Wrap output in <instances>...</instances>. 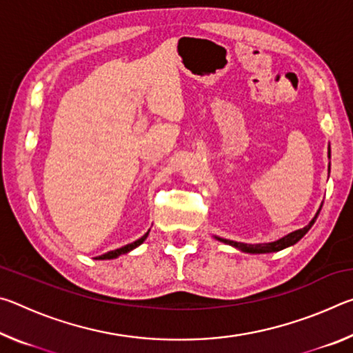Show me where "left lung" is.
<instances>
[{
    "label": "left lung",
    "mask_w": 353,
    "mask_h": 353,
    "mask_svg": "<svg viewBox=\"0 0 353 353\" xmlns=\"http://www.w3.org/2000/svg\"><path fill=\"white\" fill-rule=\"evenodd\" d=\"M328 159H330V145H328ZM328 174H330V163H328ZM321 207H319V210L316 212L313 219L310 221V223L305 227H302V229L291 232V234L285 235L282 238H279V240L272 241V243L248 244V243H238V241L225 240V238H221V236H214V238H216L218 241L224 243V244H229V246L235 248L238 250H241V252H246V254H271V252H279V250L290 248V246H292V244H296L299 240H301V238H303V235H305L307 232L312 229V225L314 224V221H316V218H318V214L321 212Z\"/></svg>",
    "instance_id": "1"
}]
</instances>
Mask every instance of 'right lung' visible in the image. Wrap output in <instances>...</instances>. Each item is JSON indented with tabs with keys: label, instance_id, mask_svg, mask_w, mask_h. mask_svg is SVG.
<instances>
[{
	"label": "right lung",
	"instance_id": "1",
	"mask_svg": "<svg viewBox=\"0 0 353 353\" xmlns=\"http://www.w3.org/2000/svg\"><path fill=\"white\" fill-rule=\"evenodd\" d=\"M151 230V229H149ZM149 230L146 232L145 235H143L141 238H139V240L137 241H134V243H129V244H126V246H123V248H119V249H115V250H110V252H107V254H103V255H99V256H97V260H113V259H118L119 255H124V254H129L130 250H134L135 248H139L140 244L146 240L148 238V235H149Z\"/></svg>",
	"mask_w": 353,
	"mask_h": 353
}]
</instances>
